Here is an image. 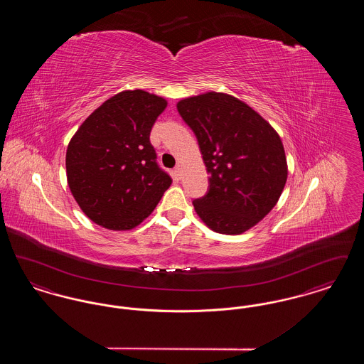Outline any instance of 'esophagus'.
<instances>
[{"label":"esophagus","instance_id":"esophagus-1","mask_svg":"<svg viewBox=\"0 0 364 364\" xmlns=\"http://www.w3.org/2000/svg\"><path fill=\"white\" fill-rule=\"evenodd\" d=\"M174 172L177 173V176H181V172H183V165H181V164H177V165H176V168H174Z\"/></svg>","mask_w":364,"mask_h":364}]
</instances>
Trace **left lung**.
<instances>
[{"label": "left lung", "mask_w": 364, "mask_h": 364, "mask_svg": "<svg viewBox=\"0 0 364 364\" xmlns=\"http://www.w3.org/2000/svg\"><path fill=\"white\" fill-rule=\"evenodd\" d=\"M177 110L198 139L208 173V193L192 202L199 218L223 235L257 225L277 205L288 177L277 131L225 92L184 98Z\"/></svg>", "instance_id": "left-lung-1"}]
</instances>
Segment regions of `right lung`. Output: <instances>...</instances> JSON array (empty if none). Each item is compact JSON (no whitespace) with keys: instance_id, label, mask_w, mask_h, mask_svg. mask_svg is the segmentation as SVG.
<instances>
[{"instance_id":"add662e5","label":"right lung","mask_w":364,"mask_h":364,"mask_svg":"<svg viewBox=\"0 0 364 364\" xmlns=\"http://www.w3.org/2000/svg\"><path fill=\"white\" fill-rule=\"evenodd\" d=\"M165 98L125 90L97 107L70 139V192L87 217L110 230L141 224L172 184L156 161L150 132Z\"/></svg>"}]
</instances>
